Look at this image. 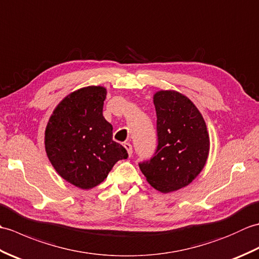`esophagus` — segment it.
I'll return each mask as SVG.
<instances>
[{
	"instance_id": "1",
	"label": "esophagus",
	"mask_w": 259,
	"mask_h": 259,
	"mask_svg": "<svg viewBox=\"0 0 259 259\" xmlns=\"http://www.w3.org/2000/svg\"><path fill=\"white\" fill-rule=\"evenodd\" d=\"M123 147L125 148V150L128 151V155H129V156L133 155V146H131V145L129 144V142H124Z\"/></svg>"
}]
</instances>
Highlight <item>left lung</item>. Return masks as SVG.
Here are the masks:
<instances>
[{
  "label": "left lung",
  "instance_id": "obj_1",
  "mask_svg": "<svg viewBox=\"0 0 259 259\" xmlns=\"http://www.w3.org/2000/svg\"><path fill=\"white\" fill-rule=\"evenodd\" d=\"M158 146L139 168L153 188L167 194L188 186L201 172L209 155V135L199 110L174 90L153 95Z\"/></svg>",
  "mask_w": 259,
  "mask_h": 259
}]
</instances>
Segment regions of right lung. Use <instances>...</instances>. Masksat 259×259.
Here are the masks:
<instances>
[{
  "label": "right lung",
  "mask_w": 259,
  "mask_h": 259,
  "mask_svg": "<svg viewBox=\"0 0 259 259\" xmlns=\"http://www.w3.org/2000/svg\"><path fill=\"white\" fill-rule=\"evenodd\" d=\"M107 89L90 85L73 91L54 109L46 128L49 160L68 183L91 189L108 177L128 152L112 140V125L102 114Z\"/></svg>",
  "instance_id": "obj_1"
}]
</instances>
